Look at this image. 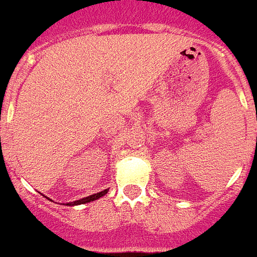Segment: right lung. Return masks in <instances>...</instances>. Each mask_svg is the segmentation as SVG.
<instances>
[{"instance_id":"1","label":"right lung","mask_w":257,"mask_h":257,"mask_svg":"<svg viewBox=\"0 0 257 257\" xmlns=\"http://www.w3.org/2000/svg\"><path fill=\"white\" fill-rule=\"evenodd\" d=\"M105 193H108V189H105V191H101L98 193H94L92 196H88V197H84V199H80V200H76L73 203H68L66 205H78V204H85V203H90L93 200H97L100 199L101 196H104Z\"/></svg>"}]
</instances>
